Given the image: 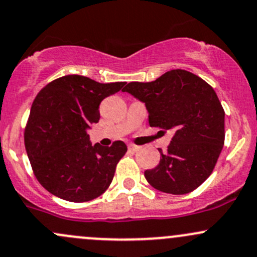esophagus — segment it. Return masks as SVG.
I'll return each instance as SVG.
<instances>
[{"label": "esophagus", "instance_id": "esophagus-1", "mask_svg": "<svg viewBox=\"0 0 257 257\" xmlns=\"http://www.w3.org/2000/svg\"><path fill=\"white\" fill-rule=\"evenodd\" d=\"M128 150L132 151V152H137V151L141 150V147H140V146H137V145H128Z\"/></svg>", "mask_w": 257, "mask_h": 257}]
</instances>
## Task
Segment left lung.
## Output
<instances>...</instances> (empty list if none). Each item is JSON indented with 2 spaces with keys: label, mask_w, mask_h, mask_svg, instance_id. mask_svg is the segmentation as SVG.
<instances>
[{
  "label": "left lung",
  "mask_w": 257,
  "mask_h": 257,
  "mask_svg": "<svg viewBox=\"0 0 257 257\" xmlns=\"http://www.w3.org/2000/svg\"><path fill=\"white\" fill-rule=\"evenodd\" d=\"M146 104L152 127L173 130L161 162L145 172L154 189L173 195L194 191L213 172L224 145V109L213 88L196 74L172 70L153 82L122 89Z\"/></svg>",
  "instance_id": "8db88e82"
}]
</instances>
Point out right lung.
Segmentation results:
<instances>
[{
    "label": "right lung",
    "instance_id": "1",
    "mask_svg": "<svg viewBox=\"0 0 257 257\" xmlns=\"http://www.w3.org/2000/svg\"><path fill=\"white\" fill-rule=\"evenodd\" d=\"M126 82L99 83L68 74L38 93L24 130V145L35 178L49 192L70 202H87L106 191L127 147L92 146L87 130L100 118L99 105Z\"/></svg>",
    "mask_w": 257,
    "mask_h": 257
}]
</instances>
